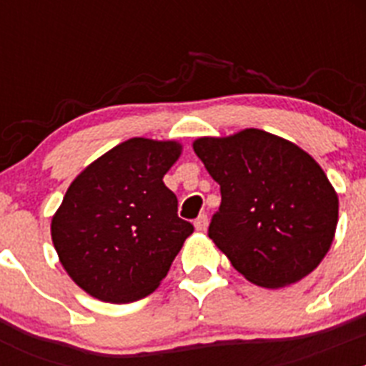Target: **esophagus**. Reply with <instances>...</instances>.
Returning <instances> with one entry per match:
<instances>
[{
  "label": "esophagus",
  "instance_id": "34e87169",
  "mask_svg": "<svg viewBox=\"0 0 366 366\" xmlns=\"http://www.w3.org/2000/svg\"><path fill=\"white\" fill-rule=\"evenodd\" d=\"M207 225H209V218H207V214H199L198 218H196V222H194L196 231H205Z\"/></svg>",
  "mask_w": 366,
  "mask_h": 366
}]
</instances>
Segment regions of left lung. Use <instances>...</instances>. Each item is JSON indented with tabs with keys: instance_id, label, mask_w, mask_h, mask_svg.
Masks as SVG:
<instances>
[{
	"instance_id": "obj_1",
	"label": "left lung",
	"mask_w": 366,
	"mask_h": 366,
	"mask_svg": "<svg viewBox=\"0 0 366 366\" xmlns=\"http://www.w3.org/2000/svg\"><path fill=\"white\" fill-rule=\"evenodd\" d=\"M192 147L222 192L209 238L238 273L257 286L282 287L321 264L339 199L312 155L257 128L199 137Z\"/></svg>"
}]
</instances>
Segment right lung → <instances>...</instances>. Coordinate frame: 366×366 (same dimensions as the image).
I'll return each mask as SVG.
<instances>
[{"label":"right lung","instance_id":"add662e5","mask_svg":"<svg viewBox=\"0 0 366 366\" xmlns=\"http://www.w3.org/2000/svg\"><path fill=\"white\" fill-rule=\"evenodd\" d=\"M176 141L134 137L76 176L51 222L58 258L76 286L104 302H134L167 277L192 223L163 183Z\"/></svg>","mask_w":366,"mask_h":366}]
</instances>
